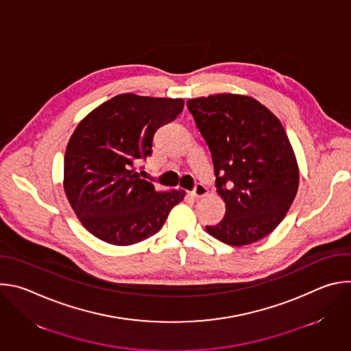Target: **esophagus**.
<instances>
[{
  "label": "esophagus",
  "instance_id": "1",
  "mask_svg": "<svg viewBox=\"0 0 351 351\" xmlns=\"http://www.w3.org/2000/svg\"><path fill=\"white\" fill-rule=\"evenodd\" d=\"M207 193H208V189H207L204 184L198 183V184H195V187H194V190L190 193V195L194 197V198H202V197L207 195Z\"/></svg>",
  "mask_w": 351,
  "mask_h": 351
}]
</instances>
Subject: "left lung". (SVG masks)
I'll use <instances>...</instances> for the list:
<instances>
[{"instance_id": "left-lung-1", "label": "left lung", "mask_w": 351, "mask_h": 351, "mask_svg": "<svg viewBox=\"0 0 351 351\" xmlns=\"http://www.w3.org/2000/svg\"><path fill=\"white\" fill-rule=\"evenodd\" d=\"M213 156L223 219L206 226L229 245L268 236L286 217L298 189V165L280 121L256 98L215 94L187 101Z\"/></svg>"}]
</instances>
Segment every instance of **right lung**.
<instances>
[{
  "label": "right lung",
  "instance_id": "obj_1",
  "mask_svg": "<svg viewBox=\"0 0 351 351\" xmlns=\"http://www.w3.org/2000/svg\"><path fill=\"white\" fill-rule=\"evenodd\" d=\"M182 98L118 94L76 126L64 160V190L82 225L99 240L130 245L156 234L183 190L158 191L136 165L158 128L183 110Z\"/></svg>",
  "mask_w": 351,
  "mask_h": 351
}]
</instances>
